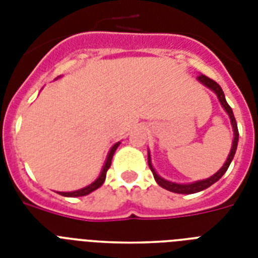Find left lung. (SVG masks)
<instances>
[{
  "instance_id": "left-lung-1",
  "label": "left lung",
  "mask_w": 258,
  "mask_h": 258,
  "mask_svg": "<svg viewBox=\"0 0 258 258\" xmlns=\"http://www.w3.org/2000/svg\"><path fill=\"white\" fill-rule=\"evenodd\" d=\"M198 80H200L202 84H205L206 87H209L210 89H213L214 92L217 93V96H218V100L221 101V104L222 107L225 108V111L229 113V117H230V121H232V125H233V131H234V139H233V146H232V150H230V154H229L228 159L225 162V165L221 167V170L218 172H216L214 175L208 178V179H204V180H198V182H194V183H190V184H179V183H174V182H169V180H165L163 178L158 175L155 170L153 169V166H151V162H150V154H149V166L151 171H153V175L155 178V180L158 182V184L161 186V187L166 188V190H169V191L172 192H178V194H192V192H198V191H202L205 188H208L209 186H212L213 183H216L217 180L220 179L221 176L224 175L226 170H228L229 165H230V162L233 161V158H234V154H236V150H237V143H238V128H237V121H236V117L233 115V111L230 108V105L228 104V101L225 99V95L222 92V89L221 87L217 84L213 79L208 78V76H205V75H200L198 76Z\"/></svg>"
}]
</instances>
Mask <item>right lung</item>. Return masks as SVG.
I'll use <instances>...</instances> for the list:
<instances>
[{
    "instance_id": "right-lung-1",
    "label": "right lung",
    "mask_w": 258,
    "mask_h": 258,
    "mask_svg": "<svg viewBox=\"0 0 258 258\" xmlns=\"http://www.w3.org/2000/svg\"><path fill=\"white\" fill-rule=\"evenodd\" d=\"M117 146H119V143H116V145L113 146L112 149H111V151H109L108 154V158H107V162H105L104 167H103V171H101L100 176L97 178L93 183H91L89 186H87V187L82 188V190H78V191H72V192H60L61 196L64 197H83V196H87V194H89V192H92L93 190H96V188H99L103 184V182L105 180V175H107V171H108L109 166H111V161H112V157H113V153H115V150L117 149Z\"/></svg>"
}]
</instances>
